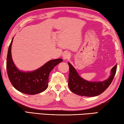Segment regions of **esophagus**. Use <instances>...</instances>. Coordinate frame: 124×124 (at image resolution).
<instances>
[{"mask_svg": "<svg viewBox=\"0 0 124 124\" xmlns=\"http://www.w3.org/2000/svg\"><path fill=\"white\" fill-rule=\"evenodd\" d=\"M70 54L69 53V52H65L62 55V58H63L64 60H66L70 58Z\"/></svg>", "mask_w": 124, "mask_h": 124, "instance_id": "1", "label": "esophagus"}]
</instances>
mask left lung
Masks as SVG:
<instances>
[{
    "mask_svg": "<svg viewBox=\"0 0 124 124\" xmlns=\"http://www.w3.org/2000/svg\"><path fill=\"white\" fill-rule=\"evenodd\" d=\"M70 69L69 76V87L71 92L80 96L94 97L102 93L112 83L116 75L117 65L111 69L109 77L103 81H88L79 76L75 68L68 62Z\"/></svg>",
    "mask_w": 124,
    "mask_h": 124,
    "instance_id": "8db88e82",
    "label": "left lung"
}]
</instances>
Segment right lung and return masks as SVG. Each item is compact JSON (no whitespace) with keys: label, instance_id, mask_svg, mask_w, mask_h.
Wrapping results in <instances>:
<instances>
[{"label":"right lung","instance_id":"right-lung-1","mask_svg":"<svg viewBox=\"0 0 124 124\" xmlns=\"http://www.w3.org/2000/svg\"><path fill=\"white\" fill-rule=\"evenodd\" d=\"M11 42L8 47L6 69L8 78L14 87L24 94L35 95L48 88L50 72L56 65L62 62V59L51 60L39 69L32 71H23L17 69L11 55Z\"/></svg>","mask_w":124,"mask_h":124}]
</instances>
